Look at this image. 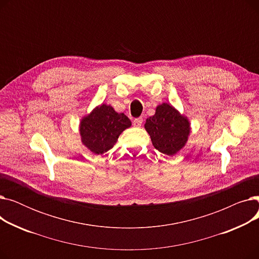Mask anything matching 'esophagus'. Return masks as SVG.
<instances>
[{"label": "esophagus", "instance_id": "esophagus-1", "mask_svg": "<svg viewBox=\"0 0 259 259\" xmlns=\"http://www.w3.org/2000/svg\"><path fill=\"white\" fill-rule=\"evenodd\" d=\"M143 124V117H138L133 120V125L135 127H141Z\"/></svg>", "mask_w": 259, "mask_h": 259}]
</instances>
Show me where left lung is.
Returning <instances> with one entry per match:
<instances>
[{"label": "left lung", "mask_w": 259, "mask_h": 259, "mask_svg": "<svg viewBox=\"0 0 259 259\" xmlns=\"http://www.w3.org/2000/svg\"><path fill=\"white\" fill-rule=\"evenodd\" d=\"M145 129L155 149L167 155H174L183 149L190 134V122L170 104L156 107L155 114L146 119Z\"/></svg>", "instance_id": "obj_1"}]
</instances>
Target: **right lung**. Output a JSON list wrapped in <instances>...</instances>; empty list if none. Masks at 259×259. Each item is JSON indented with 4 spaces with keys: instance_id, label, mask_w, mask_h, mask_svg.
<instances>
[{
    "instance_id": "1",
    "label": "right lung",
    "mask_w": 259,
    "mask_h": 259,
    "mask_svg": "<svg viewBox=\"0 0 259 259\" xmlns=\"http://www.w3.org/2000/svg\"><path fill=\"white\" fill-rule=\"evenodd\" d=\"M131 126V120L117 113L110 105L95 107L79 122V134L83 145L94 154H103L115 145L120 133Z\"/></svg>"
}]
</instances>
